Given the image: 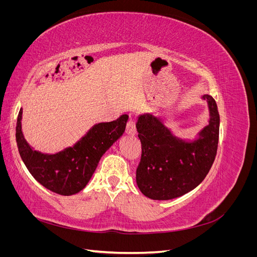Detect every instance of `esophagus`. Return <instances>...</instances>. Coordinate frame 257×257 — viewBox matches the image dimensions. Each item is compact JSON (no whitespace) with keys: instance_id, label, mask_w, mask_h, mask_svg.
Segmentation results:
<instances>
[{"instance_id":"34e87169","label":"esophagus","mask_w":257,"mask_h":257,"mask_svg":"<svg viewBox=\"0 0 257 257\" xmlns=\"http://www.w3.org/2000/svg\"><path fill=\"white\" fill-rule=\"evenodd\" d=\"M125 132H126V134H128V135H132V136H134V135H136V126H135V123L133 122V120L132 119H130L128 120V122H127V125H126V130H125Z\"/></svg>"}]
</instances>
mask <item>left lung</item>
<instances>
[{
  "instance_id": "obj_1",
  "label": "left lung",
  "mask_w": 257,
  "mask_h": 257,
  "mask_svg": "<svg viewBox=\"0 0 257 257\" xmlns=\"http://www.w3.org/2000/svg\"><path fill=\"white\" fill-rule=\"evenodd\" d=\"M209 123L194 141L175 136L162 119L152 113L139 114L136 128L142 143V159L136 182L145 196L155 200L180 197L203 182L217 150L220 114L214 98L204 94Z\"/></svg>"
}]
</instances>
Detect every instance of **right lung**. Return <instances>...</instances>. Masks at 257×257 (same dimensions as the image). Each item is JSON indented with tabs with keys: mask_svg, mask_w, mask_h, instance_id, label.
Instances as JSON below:
<instances>
[{
	"mask_svg": "<svg viewBox=\"0 0 257 257\" xmlns=\"http://www.w3.org/2000/svg\"><path fill=\"white\" fill-rule=\"evenodd\" d=\"M22 108L16 126V141L20 157L37 182L60 195L69 196L80 192L94 174L103 154L125 131L127 114L111 122L93 125L73 147L54 154L34 150L22 133Z\"/></svg>",
	"mask_w": 257,
	"mask_h": 257,
	"instance_id": "obj_1",
	"label": "right lung"
}]
</instances>
